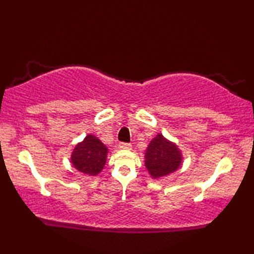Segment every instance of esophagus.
Returning <instances> with one entry per match:
<instances>
[{
  "label": "esophagus",
  "mask_w": 254,
  "mask_h": 254,
  "mask_svg": "<svg viewBox=\"0 0 254 254\" xmlns=\"http://www.w3.org/2000/svg\"><path fill=\"white\" fill-rule=\"evenodd\" d=\"M119 148L120 149H126V150H130L132 148V145L128 143H120L119 144Z\"/></svg>",
  "instance_id": "esophagus-1"
}]
</instances>
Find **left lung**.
<instances>
[{"label":"left lung","instance_id":"1","mask_svg":"<svg viewBox=\"0 0 254 254\" xmlns=\"http://www.w3.org/2000/svg\"><path fill=\"white\" fill-rule=\"evenodd\" d=\"M145 167L153 179L168 176L177 171L182 164L181 149L175 142L158 133L145 150Z\"/></svg>","mask_w":254,"mask_h":254}]
</instances>
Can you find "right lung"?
Returning <instances> with one entry per match:
<instances>
[{
	"mask_svg": "<svg viewBox=\"0 0 254 254\" xmlns=\"http://www.w3.org/2000/svg\"><path fill=\"white\" fill-rule=\"evenodd\" d=\"M109 149L94 134L86 135L75 145L71 154V163L79 172L90 177L99 175L106 165Z\"/></svg>",
	"mask_w": 254,
	"mask_h": 254,
	"instance_id": "add662e5",
	"label": "right lung"
}]
</instances>
